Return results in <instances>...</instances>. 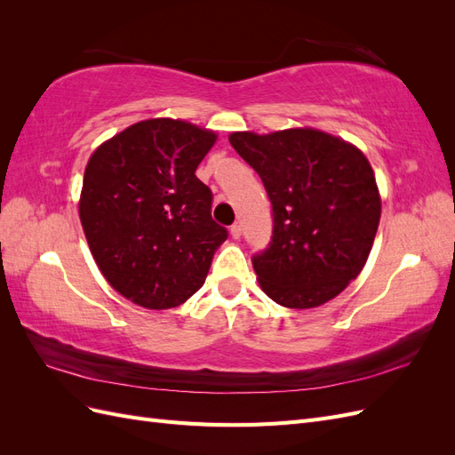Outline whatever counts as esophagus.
Segmentation results:
<instances>
[{"label": "esophagus", "instance_id": "esophagus-1", "mask_svg": "<svg viewBox=\"0 0 455 455\" xmlns=\"http://www.w3.org/2000/svg\"><path fill=\"white\" fill-rule=\"evenodd\" d=\"M229 233H231V237L237 241V239H241V235H243V229H241L239 224H233L231 229H229Z\"/></svg>", "mask_w": 455, "mask_h": 455}]
</instances>
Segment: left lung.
<instances>
[{
	"mask_svg": "<svg viewBox=\"0 0 455 455\" xmlns=\"http://www.w3.org/2000/svg\"><path fill=\"white\" fill-rule=\"evenodd\" d=\"M273 204V237L252 258L259 288L291 309L336 298L366 264L381 216L374 171L355 144L313 127L229 134Z\"/></svg>",
	"mask_w": 455,
	"mask_h": 455,
	"instance_id": "8db88e82",
	"label": "left lung"
}]
</instances>
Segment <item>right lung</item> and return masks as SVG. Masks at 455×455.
I'll list each match as a JSON object with an SVG mask.
<instances>
[{
  "mask_svg": "<svg viewBox=\"0 0 455 455\" xmlns=\"http://www.w3.org/2000/svg\"><path fill=\"white\" fill-rule=\"evenodd\" d=\"M218 134L184 119L134 123L92 151L79 196L91 254L116 291L146 309L182 306L203 286L228 231L196 171Z\"/></svg>",
  "mask_w": 455,
  "mask_h": 455,
  "instance_id": "add662e5",
  "label": "right lung"
}]
</instances>
